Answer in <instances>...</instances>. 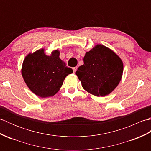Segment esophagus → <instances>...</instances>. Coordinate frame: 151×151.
I'll list each match as a JSON object with an SVG mask.
<instances>
[{"mask_svg": "<svg viewBox=\"0 0 151 151\" xmlns=\"http://www.w3.org/2000/svg\"><path fill=\"white\" fill-rule=\"evenodd\" d=\"M73 73H76V70H77V67H73Z\"/></svg>", "mask_w": 151, "mask_h": 151, "instance_id": "esophagus-1", "label": "esophagus"}]
</instances>
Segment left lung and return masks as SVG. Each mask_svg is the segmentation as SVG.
I'll list each match as a JSON object with an SVG mask.
<instances>
[{
    "label": "left lung",
    "mask_w": 151,
    "mask_h": 151,
    "mask_svg": "<svg viewBox=\"0 0 151 151\" xmlns=\"http://www.w3.org/2000/svg\"><path fill=\"white\" fill-rule=\"evenodd\" d=\"M123 73V62L111 49L97 44L86 53L84 65L76 70L82 88L96 97H104L116 88Z\"/></svg>",
    "instance_id": "obj_1"
}]
</instances>
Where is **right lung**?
<instances>
[{"label": "right lung", "mask_w": 151, "mask_h": 151, "mask_svg": "<svg viewBox=\"0 0 151 151\" xmlns=\"http://www.w3.org/2000/svg\"><path fill=\"white\" fill-rule=\"evenodd\" d=\"M60 50H54L50 56L41 49L29 53L22 62L21 74L30 91L38 97H52L60 90L64 79L73 73L60 58Z\"/></svg>", "instance_id": "add662e5"}]
</instances>
